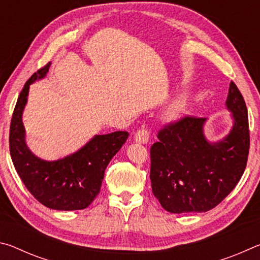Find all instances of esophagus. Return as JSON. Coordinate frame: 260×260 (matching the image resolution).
Returning <instances> with one entry per match:
<instances>
[{
    "mask_svg": "<svg viewBox=\"0 0 260 260\" xmlns=\"http://www.w3.org/2000/svg\"><path fill=\"white\" fill-rule=\"evenodd\" d=\"M149 139H150V132L146 126L140 127L134 135V140L139 143H147Z\"/></svg>",
    "mask_w": 260,
    "mask_h": 260,
    "instance_id": "obj_1",
    "label": "esophagus"
}]
</instances>
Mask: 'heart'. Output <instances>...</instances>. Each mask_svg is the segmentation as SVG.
<instances>
[{
	"instance_id": "heart-1",
	"label": "heart",
	"mask_w": 260,
	"mask_h": 260,
	"mask_svg": "<svg viewBox=\"0 0 260 260\" xmlns=\"http://www.w3.org/2000/svg\"><path fill=\"white\" fill-rule=\"evenodd\" d=\"M184 108H186V102L182 98H179L174 101V102L171 104V107L169 108V117L170 118H177L179 117L184 111Z\"/></svg>"
}]
</instances>
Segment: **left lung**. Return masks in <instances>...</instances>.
I'll return each mask as SVG.
<instances>
[{"label":"left lung","mask_w":260,"mask_h":260,"mask_svg":"<svg viewBox=\"0 0 260 260\" xmlns=\"http://www.w3.org/2000/svg\"><path fill=\"white\" fill-rule=\"evenodd\" d=\"M227 108L234 126L218 143L203 135L205 119L183 116L158 131L150 148L152 192L171 213L206 212L226 199L243 174L248 161V109L239 88L231 81Z\"/></svg>","instance_id":"left-lung-1"}]
</instances>
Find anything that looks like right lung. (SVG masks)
<instances>
[{
	"label": "right lung",
	"instance_id": "right-lung-1",
	"mask_svg": "<svg viewBox=\"0 0 260 260\" xmlns=\"http://www.w3.org/2000/svg\"><path fill=\"white\" fill-rule=\"evenodd\" d=\"M48 70L49 64L38 70L26 81L17 100L9 134L11 159L25 187L41 204L54 210H82L99 195L104 171L126 142L128 133L117 131L96 135L80 150L63 159L47 161L34 156L25 144L21 114L29 85L45 77Z\"/></svg>",
	"mask_w": 260,
	"mask_h": 260
}]
</instances>
